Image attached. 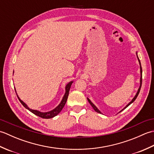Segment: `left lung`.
Segmentation results:
<instances>
[{
  "instance_id": "obj_1",
  "label": "left lung",
  "mask_w": 154,
  "mask_h": 154,
  "mask_svg": "<svg viewBox=\"0 0 154 154\" xmlns=\"http://www.w3.org/2000/svg\"><path fill=\"white\" fill-rule=\"evenodd\" d=\"M136 54H137V53H136ZM137 57H138V61H139V63H140V73H141V77H140V88L138 89V92H137V93H136V96L134 97V99L132 100V101L131 102H130L129 103H128V104H127V105L124 108V109L121 110V111H122L123 110H124L126 109V108H127L128 106L130 104H132L134 101L135 100H136V99L137 98V97H138V94H139V93H140V89H141V87H142V66H141V63H140V60H139V58H138V55H137ZM88 99V101H89V103H90V104L91 106H92V107L93 108V109L96 111L97 112H99V113H101L100 112V110L97 109V108L94 105V104L92 103V102H91V101L89 99ZM120 111V112H121Z\"/></svg>"
}]
</instances>
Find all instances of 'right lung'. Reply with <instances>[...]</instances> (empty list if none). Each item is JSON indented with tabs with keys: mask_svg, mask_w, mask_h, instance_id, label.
Masks as SVG:
<instances>
[{
	"mask_svg": "<svg viewBox=\"0 0 154 154\" xmlns=\"http://www.w3.org/2000/svg\"><path fill=\"white\" fill-rule=\"evenodd\" d=\"M73 83V81H71V82L69 83L66 87H65V94L64 97H63V99H62L61 103L59 104V105L54 109V110H52L50 112H41L40 111H38V110H32L30 109H29L28 107V106L24 102H23L22 100H20V99L18 97V99L20 100V102L22 103V104L23 106H24L26 109H27L28 110H29L32 112L33 114H34L35 115H37L38 116H40L42 119H51V118H53L55 116H57V114L61 112V110L63 109V108L64 107L65 103H66V101L67 100V98H68V95H69V90H70V87L71 86V84Z\"/></svg>",
	"mask_w": 154,
	"mask_h": 154,
	"instance_id": "right-lung-1",
	"label": "right lung"
}]
</instances>
